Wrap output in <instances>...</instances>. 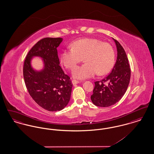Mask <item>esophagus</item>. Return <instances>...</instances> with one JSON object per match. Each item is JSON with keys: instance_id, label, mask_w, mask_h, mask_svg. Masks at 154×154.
<instances>
[{"instance_id": "esophagus-1", "label": "esophagus", "mask_w": 154, "mask_h": 154, "mask_svg": "<svg viewBox=\"0 0 154 154\" xmlns=\"http://www.w3.org/2000/svg\"><path fill=\"white\" fill-rule=\"evenodd\" d=\"M79 82V81L75 80H72V83H73V85L77 84H78Z\"/></svg>"}]
</instances>
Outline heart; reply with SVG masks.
<instances>
[{
  "instance_id": "heart-1",
  "label": "heart",
  "mask_w": 154,
  "mask_h": 154,
  "mask_svg": "<svg viewBox=\"0 0 154 154\" xmlns=\"http://www.w3.org/2000/svg\"><path fill=\"white\" fill-rule=\"evenodd\" d=\"M72 47L63 50L60 61L68 69H72L82 58L85 62L75 67L72 71L74 78L84 80L97 73L99 75L108 73L115 62V53L111 45L94 38H83L74 41Z\"/></svg>"
}]
</instances>
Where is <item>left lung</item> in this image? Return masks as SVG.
<instances>
[{
    "label": "left lung",
    "mask_w": 154,
    "mask_h": 154,
    "mask_svg": "<svg viewBox=\"0 0 154 154\" xmlns=\"http://www.w3.org/2000/svg\"><path fill=\"white\" fill-rule=\"evenodd\" d=\"M113 40L117 50L116 64L106 77L95 82L91 96L92 103L99 107H109L117 103L124 95L130 82L131 72L127 55L120 43Z\"/></svg>",
    "instance_id": "1"
}]
</instances>
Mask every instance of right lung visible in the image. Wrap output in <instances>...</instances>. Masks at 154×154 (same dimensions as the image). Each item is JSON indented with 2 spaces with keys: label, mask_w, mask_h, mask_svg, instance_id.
<instances>
[{
  "label": "right lung",
  "mask_w": 154,
  "mask_h": 154,
  "mask_svg": "<svg viewBox=\"0 0 154 154\" xmlns=\"http://www.w3.org/2000/svg\"><path fill=\"white\" fill-rule=\"evenodd\" d=\"M60 37H46L39 40L28 53L24 61L23 75L26 87L38 105L50 111L63 109L69 102L73 84L65 74L58 56ZM33 56L43 58L44 68L35 71L31 66Z\"/></svg>",
  "instance_id": "add662e5"
}]
</instances>
